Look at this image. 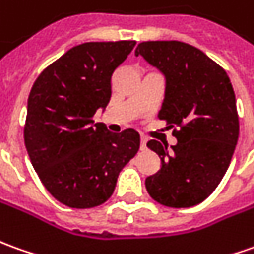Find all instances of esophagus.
<instances>
[{"instance_id": "esophagus-1", "label": "esophagus", "mask_w": 254, "mask_h": 254, "mask_svg": "<svg viewBox=\"0 0 254 254\" xmlns=\"http://www.w3.org/2000/svg\"><path fill=\"white\" fill-rule=\"evenodd\" d=\"M146 144H147V139L141 136V137H140V150H146V149H147V146H146Z\"/></svg>"}]
</instances>
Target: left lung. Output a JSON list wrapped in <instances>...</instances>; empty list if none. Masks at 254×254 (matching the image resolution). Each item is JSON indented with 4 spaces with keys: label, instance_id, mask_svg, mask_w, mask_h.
Segmentation results:
<instances>
[{
    "label": "left lung",
    "instance_id": "left-lung-1",
    "mask_svg": "<svg viewBox=\"0 0 254 254\" xmlns=\"http://www.w3.org/2000/svg\"><path fill=\"white\" fill-rule=\"evenodd\" d=\"M134 55L165 76L158 118L178 127L175 146L147 143L161 167L146 178V189L163 206H196L221 182L235 151L239 120L231 80L203 51L182 41H143Z\"/></svg>",
    "mask_w": 254,
    "mask_h": 254
}]
</instances>
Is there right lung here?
I'll list each match as a JSON object with an SVG mask.
<instances>
[{
	"label": "right lung",
	"instance_id": "add662e5",
	"mask_svg": "<svg viewBox=\"0 0 254 254\" xmlns=\"http://www.w3.org/2000/svg\"><path fill=\"white\" fill-rule=\"evenodd\" d=\"M136 41H93L44 69L27 100L25 144L48 192L72 208L111 197L118 175L140 146L134 129L110 132L91 120L111 98V76Z\"/></svg>",
	"mask_w": 254,
	"mask_h": 254
}]
</instances>
